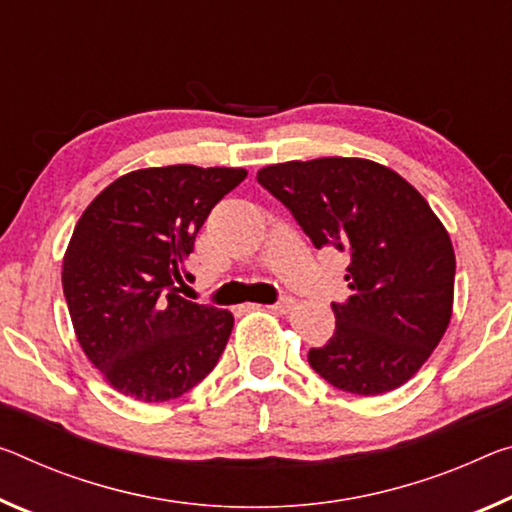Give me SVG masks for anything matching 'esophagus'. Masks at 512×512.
<instances>
[{"label":"esophagus","instance_id":"obj_1","mask_svg":"<svg viewBox=\"0 0 512 512\" xmlns=\"http://www.w3.org/2000/svg\"><path fill=\"white\" fill-rule=\"evenodd\" d=\"M294 305H296V300L291 298V296H282L278 303H273L271 305V310H275V312H280V314H287V312H291L294 310Z\"/></svg>","mask_w":512,"mask_h":512}]
</instances>
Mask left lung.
Masks as SVG:
<instances>
[{"instance_id":"left-lung-1","label":"left lung","mask_w":512,"mask_h":512,"mask_svg":"<svg viewBox=\"0 0 512 512\" xmlns=\"http://www.w3.org/2000/svg\"><path fill=\"white\" fill-rule=\"evenodd\" d=\"M257 182L285 205L314 248L348 257L351 296L332 303L335 335L310 367L360 396L415 376L451 321L456 255L421 193L369 159L326 157L266 166Z\"/></svg>"}]
</instances>
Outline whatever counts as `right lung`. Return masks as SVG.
Masks as SVG:
<instances>
[{
    "instance_id": "1",
    "label": "right lung",
    "mask_w": 512,
    "mask_h": 512,
    "mask_svg": "<svg viewBox=\"0 0 512 512\" xmlns=\"http://www.w3.org/2000/svg\"><path fill=\"white\" fill-rule=\"evenodd\" d=\"M246 175L186 164L134 170L81 214L63 257V296L86 358L120 394L170 401L216 367L234 316L180 296L193 280L184 259Z\"/></svg>"
}]
</instances>
